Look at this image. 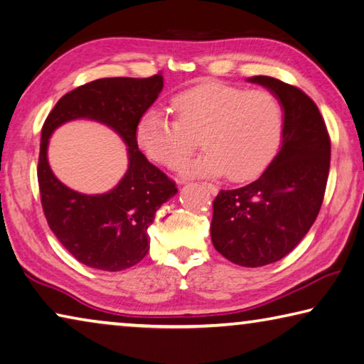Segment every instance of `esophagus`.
I'll return each instance as SVG.
<instances>
[{
  "instance_id": "esophagus-1",
  "label": "esophagus",
  "mask_w": 364,
  "mask_h": 364,
  "mask_svg": "<svg viewBox=\"0 0 364 364\" xmlns=\"http://www.w3.org/2000/svg\"><path fill=\"white\" fill-rule=\"evenodd\" d=\"M203 187L210 192L211 195H216L218 193V187L213 186V183H208V182H203Z\"/></svg>"
}]
</instances>
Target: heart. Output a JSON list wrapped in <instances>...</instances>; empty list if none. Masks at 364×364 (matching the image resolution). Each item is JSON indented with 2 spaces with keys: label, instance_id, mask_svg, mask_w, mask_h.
I'll use <instances>...</instances> for the list:
<instances>
[{
  "label": "heart",
  "instance_id": "obj_1",
  "mask_svg": "<svg viewBox=\"0 0 364 364\" xmlns=\"http://www.w3.org/2000/svg\"><path fill=\"white\" fill-rule=\"evenodd\" d=\"M176 119L151 109L136 126V141L156 163L177 169L196 148L206 151L188 163L187 176H221L234 182L258 177L276 154L284 111L271 92L223 83H201L172 100Z\"/></svg>",
  "mask_w": 364,
  "mask_h": 364
}]
</instances>
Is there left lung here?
Segmentation results:
<instances>
[{
    "label": "left lung",
    "mask_w": 364,
    "mask_h": 364,
    "mask_svg": "<svg viewBox=\"0 0 364 364\" xmlns=\"http://www.w3.org/2000/svg\"><path fill=\"white\" fill-rule=\"evenodd\" d=\"M281 100L282 146L258 181L221 190L213 201L211 240L232 263L266 266L282 259L316 221L331 166V136L318 106L299 87L256 75Z\"/></svg>",
    "instance_id": "left-lung-1"
}]
</instances>
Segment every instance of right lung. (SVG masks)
Segmentation results:
<instances>
[{"mask_svg":"<svg viewBox=\"0 0 364 364\" xmlns=\"http://www.w3.org/2000/svg\"><path fill=\"white\" fill-rule=\"evenodd\" d=\"M163 74L145 79H98L65 93L41 127L38 154L40 200L50 229L64 248L85 266L122 271L145 258L146 230L154 214L177 192L176 182L139 150L136 126L163 90ZM108 123L129 146V169L116 189L103 196H83L59 183L46 159L53 129L73 118Z\"/></svg>","mask_w":364,"mask_h":364,"instance_id":"1","label":"right lung"}]
</instances>
